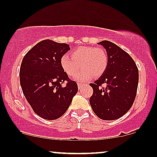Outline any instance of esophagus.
Listing matches in <instances>:
<instances>
[{
  "label": "esophagus",
  "mask_w": 157,
  "mask_h": 157,
  "mask_svg": "<svg viewBox=\"0 0 157 157\" xmlns=\"http://www.w3.org/2000/svg\"><path fill=\"white\" fill-rule=\"evenodd\" d=\"M83 85H84V84L80 83V82H79V83H78V88H79V89L82 88V87H83Z\"/></svg>",
  "instance_id": "34e87169"
}]
</instances>
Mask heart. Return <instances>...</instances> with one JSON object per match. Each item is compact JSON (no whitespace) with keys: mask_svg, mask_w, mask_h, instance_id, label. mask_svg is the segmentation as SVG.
<instances>
[{"mask_svg":"<svg viewBox=\"0 0 157 157\" xmlns=\"http://www.w3.org/2000/svg\"><path fill=\"white\" fill-rule=\"evenodd\" d=\"M70 57L64 55L60 59V65L66 73L70 76L75 75L74 79L83 82L92 76L99 77L105 72L109 65V57L104 48L100 47L81 46L75 48Z\"/></svg>","mask_w":157,"mask_h":157,"instance_id":"heart-1","label":"heart"}]
</instances>
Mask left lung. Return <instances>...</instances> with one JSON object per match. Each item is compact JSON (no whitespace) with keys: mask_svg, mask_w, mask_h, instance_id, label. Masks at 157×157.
<instances>
[{"mask_svg":"<svg viewBox=\"0 0 157 157\" xmlns=\"http://www.w3.org/2000/svg\"><path fill=\"white\" fill-rule=\"evenodd\" d=\"M98 44L109 57L107 69L94 83L90 104L99 118L112 121L124 116L132 107L139 84V70L130 55L108 40ZM105 83V88H102Z\"/></svg>","mask_w":157,"mask_h":157,"instance_id":"left-lung-1","label":"left lung"}]
</instances>
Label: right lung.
<instances>
[{
	"label": "right lung",
	"mask_w": 157,
	"mask_h": 157,
	"mask_svg": "<svg viewBox=\"0 0 157 157\" xmlns=\"http://www.w3.org/2000/svg\"><path fill=\"white\" fill-rule=\"evenodd\" d=\"M70 49L66 43L42 40L21 61L19 78L23 94L42 118L61 117L78 92L77 83L69 78L60 65V59Z\"/></svg>",
	"instance_id": "right-lung-1"
}]
</instances>
